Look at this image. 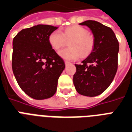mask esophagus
<instances>
[{
	"label": "esophagus",
	"instance_id": "esophagus-1",
	"mask_svg": "<svg viewBox=\"0 0 132 132\" xmlns=\"http://www.w3.org/2000/svg\"><path fill=\"white\" fill-rule=\"evenodd\" d=\"M65 64L66 66H67V65H69V64H70V63H69V62H68V61H65Z\"/></svg>",
	"mask_w": 132,
	"mask_h": 132
}]
</instances>
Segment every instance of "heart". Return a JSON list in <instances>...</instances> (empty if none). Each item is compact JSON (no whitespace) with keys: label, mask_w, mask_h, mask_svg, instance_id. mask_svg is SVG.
<instances>
[{"label":"heart","mask_w":132,"mask_h":132,"mask_svg":"<svg viewBox=\"0 0 132 132\" xmlns=\"http://www.w3.org/2000/svg\"><path fill=\"white\" fill-rule=\"evenodd\" d=\"M67 41H70L69 47L61 50L59 54L63 59L69 61L77 60L80 55L82 57L88 56L94 45V38L88 34V31L85 28L79 25L68 27L63 34L56 30L49 36L50 45L56 51L63 47Z\"/></svg>","instance_id":"obj_1"}]
</instances>
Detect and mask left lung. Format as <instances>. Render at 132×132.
<instances>
[{
    "mask_svg": "<svg viewBox=\"0 0 132 132\" xmlns=\"http://www.w3.org/2000/svg\"><path fill=\"white\" fill-rule=\"evenodd\" d=\"M92 31L94 45L90 54L76 65L73 85L78 94L86 96H96L112 83L118 68L119 44L110 27L95 20L80 23Z\"/></svg>",
    "mask_w": 132,
    "mask_h": 132,
    "instance_id": "obj_1",
    "label": "left lung"
}]
</instances>
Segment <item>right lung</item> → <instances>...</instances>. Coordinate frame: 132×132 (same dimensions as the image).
Masks as SVG:
<instances>
[{
	"mask_svg": "<svg viewBox=\"0 0 132 132\" xmlns=\"http://www.w3.org/2000/svg\"><path fill=\"white\" fill-rule=\"evenodd\" d=\"M58 28L37 24L22 29L13 39V73L22 90L32 98L53 96L65 69L64 61L49 43L50 35Z\"/></svg>",
	"mask_w": 132,
	"mask_h": 132,
	"instance_id": "1",
	"label": "right lung"
}]
</instances>
